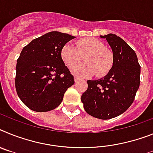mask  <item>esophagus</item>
Instances as JSON below:
<instances>
[{
    "instance_id": "34e87169",
    "label": "esophagus",
    "mask_w": 153,
    "mask_h": 153,
    "mask_svg": "<svg viewBox=\"0 0 153 153\" xmlns=\"http://www.w3.org/2000/svg\"><path fill=\"white\" fill-rule=\"evenodd\" d=\"M74 81H75V82H78V81L79 80V78H78V77L77 76H74Z\"/></svg>"
}]
</instances>
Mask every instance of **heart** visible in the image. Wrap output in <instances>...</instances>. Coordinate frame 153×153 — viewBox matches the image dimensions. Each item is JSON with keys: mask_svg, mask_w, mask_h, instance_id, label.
I'll return each instance as SVG.
<instances>
[{"mask_svg": "<svg viewBox=\"0 0 153 153\" xmlns=\"http://www.w3.org/2000/svg\"><path fill=\"white\" fill-rule=\"evenodd\" d=\"M76 45L75 48L67 43L61 52L63 61L68 67L74 66L84 57V64L75 65L71 68L73 74L79 77H87L95 73L96 76H102L108 72L113 65V54L100 40L87 38L79 40Z\"/></svg>", "mask_w": 153, "mask_h": 153, "instance_id": "obj_1", "label": "heart"}]
</instances>
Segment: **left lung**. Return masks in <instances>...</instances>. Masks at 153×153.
<instances>
[{"label": "left lung", "instance_id": "8db88e82", "mask_svg": "<svg viewBox=\"0 0 153 153\" xmlns=\"http://www.w3.org/2000/svg\"><path fill=\"white\" fill-rule=\"evenodd\" d=\"M113 52L109 72L97 80H88V88L82 95L84 109L91 116L107 120L124 113L134 101L139 88L141 67L135 52L115 34L100 36Z\"/></svg>", "mask_w": 153, "mask_h": 153}]
</instances>
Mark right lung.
Returning a JSON list of instances; mask_svg holds the SVG:
<instances>
[{
  "instance_id": "add662e5",
  "label": "right lung",
  "mask_w": 153,
  "mask_h": 153,
  "mask_svg": "<svg viewBox=\"0 0 153 153\" xmlns=\"http://www.w3.org/2000/svg\"><path fill=\"white\" fill-rule=\"evenodd\" d=\"M74 36L53 31L33 39L22 49L16 65L15 88L22 102L36 112L61 104L74 85V76L61 58V49Z\"/></svg>"
}]
</instances>
